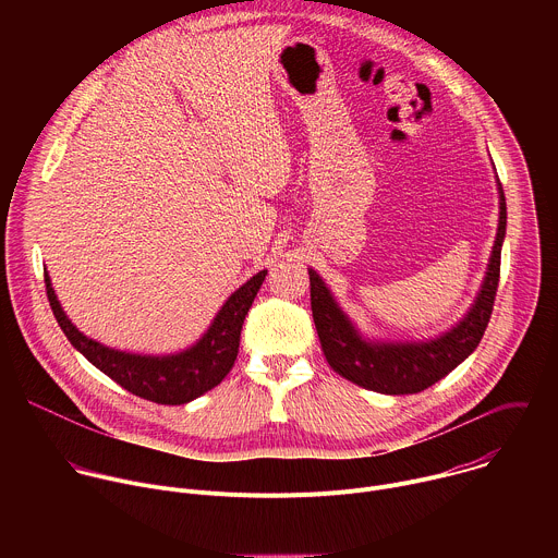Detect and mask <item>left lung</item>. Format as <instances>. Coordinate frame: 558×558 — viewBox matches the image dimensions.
Listing matches in <instances>:
<instances>
[{
  "mask_svg": "<svg viewBox=\"0 0 558 558\" xmlns=\"http://www.w3.org/2000/svg\"><path fill=\"white\" fill-rule=\"evenodd\" d=\"M501 194L499 231L480 298L463 320L446 336L420 344H371L357 336L323 278L308 271L311 311L329 366L349 381L384 395H413L433 386L480 347L490 323L501 274L506 235V196Z\"/></svg>",
  "mask_w": 558,
  "mask_h": 558,
  "instance_id": "left-lung-1",
  "label": "left lung"
}]
</instances>
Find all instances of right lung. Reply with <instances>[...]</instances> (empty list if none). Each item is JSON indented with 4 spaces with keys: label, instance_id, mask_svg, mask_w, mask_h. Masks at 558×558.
I'll return each mask as SVG.
<instances>
[{
    "label": "right lung",
    "instance_id": "obj_1",
    "mask_svg": "<svg viewBox=\"0 0 558 558\" xmlns=\"http://www.w3.org/2000/svg\"><path fill=\"white\" fill-rule=\"evenodd\" d=\"M265 276L267 271L256 274L241 289L231 293V298L222 304L220 313L214 317L211 327L207 329V333L201 338L198 344H194L192 349L179 355L149 357V355H132V353L108 349L86 338L84 333H78L76 327L61 311V304L50 287L48 274H44L50 308L57 317L61 331L70 340V344L78 353H84L88 362H93L99 371H104L108 377H112L132 395L143 397L147 402L166 404V407L187 404L196 400V397H201L203 392L218 386L227 377V373L235 362L238 344H241L245 315Z\"/></svg>",
    "mask_w": 558,
    "mask_h": 558
}]
</instances>
